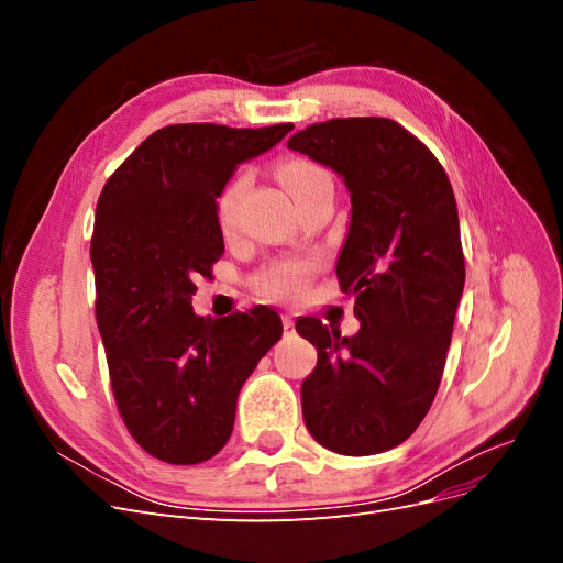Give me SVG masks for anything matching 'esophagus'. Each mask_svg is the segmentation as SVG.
<instances>
[{
    "instance_id": "1",
    "label": "esophagus",
    "mask_w": 563,
    "mask_h": 563,
    "mask_svg": "<svg viewBox=\"0 0 563 563\" xmlns=\"http://www.w3.org/2000/svg\"><path fill=\"white\" fill-rule=\"evenodd\" d=\"M282 323H284V331H286V333H291V331L296 329V321H294L291 314H284V317H282Z\"/></svg>"
}]
</instances>
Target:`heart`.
Instances as JSON below:
<instances>
[{
  "label": "heart",
  "instance_id": "heart-1",
  "mask_svg": "<svg viewBox=\"0 0 563 563\" xmlns=\"http://www.w3.org/2000/svg\"><path fill=\"white\" fill-rule=\"evenodd\" d=\"M277 174L288 190V195H291L294 199H298L314 183L329 178L323 168H319L317 164H312L308 159H286L279 166ZM246 187H249V176H244V174L236 176L234 180L228 183L223 195H220V199H218V225L225 234L234 232V228H236ZM305 272H308V265H302V263H296V261L279 263L275 267H269L261 277V288L272 298H288L300 288Z\"/></svg>",
  "mask_w": 563,
  "mask_h": 563
}]
</instances>
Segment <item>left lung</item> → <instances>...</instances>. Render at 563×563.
Returning a JSON list of instances; mask_svg holds the SVG:
<instances>
[{"label":"left lung","instance_id":"8db88e82","mask_svg":"<svg viewBox=\"0 0 563 563\" xmlns=\"http://www.w3.org/2000/svg\"><path fill=\"white\" fill-rule=\"evenodd\" d=\"M288 147L345 180L352 216L335 275L362 321L350 338L312 317L296 323L319 352L300 387L302 418L323 449L383 453L416 432L444 373L465 286L453 187L385 117L312 124Z\"/></svg>","mask_w":563,"mask_h":563}]
</instances>
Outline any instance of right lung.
<instances>
[{"label":"right lung","instance_id":"obj_1","mask_svg":"<svg viewBox=\"0 0 563 563\" xmlns=\"http://www.w3.org/2000/svg\"><path fill=\"white\" fill-rule=\"evenodd\" d=\"M291 129L164 126L100 192L91 263L114 401L164 463L197 465L225 446L242 385L282 338L275 310L211 319L195 314L192 296L225 251L216 199L236 166Z\"/></svg>","mask_w":563,"mask_h":563}]
</instances>
